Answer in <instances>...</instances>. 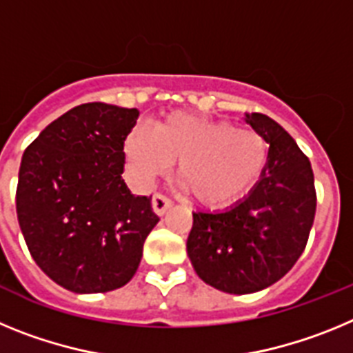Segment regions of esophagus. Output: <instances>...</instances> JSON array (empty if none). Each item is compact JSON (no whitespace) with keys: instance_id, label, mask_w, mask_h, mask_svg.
Returning a JSON list of instances; mask_svg holds the SVG:
<instances>
[{"instance_id":"obj_1","label":"esophagus","mask_w":353,"mask_h":353,"mask_svg":"<svg viewBox=\"0 0 353 353\" xmlns=\"http://www.w3.org/2000/svg\"><path fill=\"white\" fill-rule=\"evenodd\" d=\"M171 199L168 198V196L161 194V192H157V194H154V198H152V207H154V212L157 215H164L166 214L168 208L171 207Z\"/></svg>"}]
</instances>
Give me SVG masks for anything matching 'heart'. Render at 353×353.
I'll return each mask as SVG.
<instances>
[{"mask_svg":"<svg viewBox=\"0 0 353 353\" xmlns=\"http://www.w3.org/2000/svg\"><path fill=\"white\" fill-rule=\"evenodd\" d=\"M123 152L136 179L150 183L176 162V180L208 208H224L244 198L269 164V143L256 130L191 113L159 118L152 132L136 127Z\"/></svg>","mask_w":353,"mask_h":353,"instance_id":"1","label":"heart"}]
</instances>
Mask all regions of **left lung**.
Returning <instances> with one entry per match:
<instances>
[{
  "label": "left lung",
  "instance_id": "1",
  "mask_svg": "<svg viewBox=\"0 0 353 353\" xmlns=\"http://www.w3.org/2000/svg\"><path fill=\"white\" fill-rule=\"evenodd\" d=\"M245 121L269 143V164L248 198L224 212H196L187 254L207 285L254 293L279 281L304 251L316 212L310 159L267 114Z\"/></svg>",
  "mask_w": 353,
  "mask_h": 353
}]
</instances>
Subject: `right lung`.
<instances>
[{
    "instance_id": "add662e5",
    "label": "right lung",
    "mask_w": 353,
    "mask_h": 353,
    "mask_svg": "<svg viewBox=\"0 0 353 353\" xmlns=\"http://www.w3.org/2000/svg\"><path fill=\"white\" fill-rule=\"evenodd\" d=\"M138 109L88 102L49 123L24 150L15 208L40 269L76 293H104L132 279L159 223L152 198L121 179L123 143Z\"/></svg>"
}]
</instances>
